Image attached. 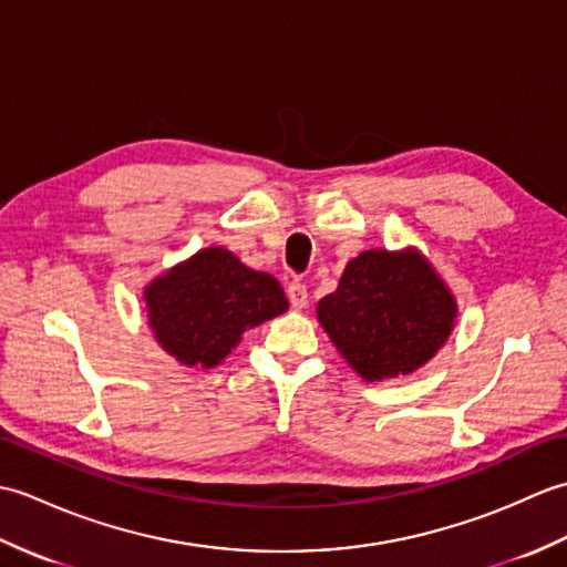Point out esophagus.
<instances>
[{"label":"esophagus","mask_w":567,"mask_h":567,"mask_svg":"<svg viewBox=\"0 0 567 567\" xmlns=\"http://www.w3.org/2000/svg\"><path fill=\"white\" fill-rule=\"evenodd\" d=\"M287 299H290V305H292V307H297V309L307 307V299H309V295H307V285H305V282H299V280H295V282L287 285Z\"/></svg>","instance_id":"obj_1"}]
</instances>
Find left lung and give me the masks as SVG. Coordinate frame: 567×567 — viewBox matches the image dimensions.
<instances>
[{"label": "left lung", "mask_w": 567, "mask_h": 567, "mask_svg": "<svg viewBox=\"0 0 567 567\" xmlns=\"http://www.w3.org/2000/svg\"><path fill=\"white\" fill-rule=\"evenodd\" d=\"M319 321L365 380L406 375L449 339L455 299L419 252L365 250L346 265Z\"/></svg>", "instance_id": "8db88e82"}]
</instances>
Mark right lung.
<instances>
[{"instance_id":"right-lung-1","label":"right lung","mask_w":567,"mask_h":567,"mask_svg":"<svg viewBox=\"0 0 567 567\" xmlns=\"http://www.w3.org/2000/svg\"><path fill=\"white\" fill-rule=\"evenodd\" d=\"M155 339L179 363L212 368L240 333L287 309L280 282L246 268L224 248L199 250L146 287Z\"/></svg>"}]
</instances>
